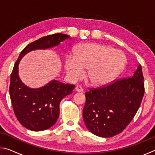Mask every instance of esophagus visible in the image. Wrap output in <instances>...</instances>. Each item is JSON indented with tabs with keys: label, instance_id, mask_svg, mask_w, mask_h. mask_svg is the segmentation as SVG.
Here are the masks:
<instances>
[{
	"label": "esophagus",
	"instance_id": "34e87169",
	"mask_svg": "<svg viewBox=\"0 0 155 155\" xmlns=\"http://www.w3.org/2000/svg\"><path fill=\"white\" fill-rule=\"evenodd\" d=\"M75 90H76V91H77V92H82V91H83L82 87H81V86H80V85L76 86Z\"/></svg>",
	"mask_w": 155,
	"mask_h": 155
}]
</instances>
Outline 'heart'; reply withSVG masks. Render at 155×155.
Here are the masks:
<instances>
[{"instance_id":"b5f03b06","label":"heart","mask_w":155,"mask_h":155,"mask_svg":"<svg viewBox=\"0 0 155 155\" xmlns=\"http://www.w3.org/2000/svg\"><path fill=\"white\" fill-rule=\"evenodd\" d=\"M127 62V57L122 51L98 43H85L74 47L72 57H67L64 65L72 79L80 78L87 69V82L95 87H103L121 74Z\"/></svg>"}]
</instances>
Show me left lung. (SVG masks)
<instances>
[{"mask_svg":"<svg viewBox=\"0 0 155 155\" xmlns=\"http://www.w3.org/2000/svg\"><path fill=\"white\" fill-rule=\"evenodd\" d=\"M144 94L140 64L132 77L85 93L83 120L88 130L98 137H111L121 133L137 113Z\"/></svg>","mask_w":155,"mask_h":155,"instance_id":"obj_1","label":"left lung"}]
</instances>
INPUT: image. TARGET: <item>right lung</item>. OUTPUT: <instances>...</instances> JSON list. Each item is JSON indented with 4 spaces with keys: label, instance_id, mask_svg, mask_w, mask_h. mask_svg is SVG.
I'll return each mask as SVG.
<instances>
[{
    "label": "right lung",
    "instance_id": "obj_1",
    "mask_svg": "<svg viewBox=\"0 0 155 155\" xmlns=\"http://www.w3.org/2000/svg\"><path fill=\"white\" fill-rule=\"evenodd\" d=\"M70 38V36L63 33L41 38L28 44L15 63L10 78V98L18 120L27 129L41 131L55 124L59 115L60 102L72 92L75 85L53 80L40 88L28 87L18 76L20 61L28 52L52 48Z\"/></svg>",
    "mask_w": 155,
    "mask_h": 155
}]
</instances>
